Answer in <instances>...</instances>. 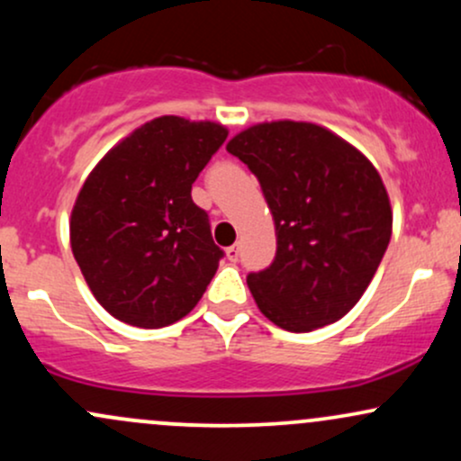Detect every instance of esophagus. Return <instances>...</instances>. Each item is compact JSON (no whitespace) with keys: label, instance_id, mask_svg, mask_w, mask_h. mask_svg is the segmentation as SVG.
Here are the masks:
<instances>
[{"label":"esophagus","instance_id":"34e87169","mask_svg":"<svg viewBox=\"0 0 461 461\" xmlns=\"http://www.w3.org/2000/svg\"><path fill=\"white\" fill-rule=\"evenodd\" d=\"M227 260L230 262H238V258H240V247L238 245H231V247H227Z\"/></svg>","mask_w":461,"mask_h":461}]
</instances>
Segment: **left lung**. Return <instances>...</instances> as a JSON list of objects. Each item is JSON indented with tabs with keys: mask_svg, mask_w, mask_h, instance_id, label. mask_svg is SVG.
Returning <instances> with one entry per match:
<instances>
[{
	"mask_svg": "<svg viewBox=\"0 0 461 461\" xmlns=\"http://www.w3.org/2000/svg\"><path fill=\"white\" fill-rule=\"evenodd\" d=\"M227 151L260 182L277 253L249 273L258 308L285 331L340 321L377 273L393 210L377 168L333 131L303 121L258 123Z\"/></svg>",
	"mask_w": 461,
	"mask_h": 461,
	"instance_id": "obj_1",
	"label": "left lung"
}]
</instances>
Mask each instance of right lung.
I'll list each match as a JSON object with an SVG mask.
<instances>
[{
	"label": "right lung",
	"instance_id": "obj_1",
	"mask_svg": "<svg viewBox=\"0 0 461 461\" xmlns=\"http://www.w3.org/2000/svg\"><path fill=\"white\" fill-rule=\"evenodd\" d=\"M225 139L212 121L158 116L86 177L71 212V249L114 319L158 330L203 297L223 251L190 190Z\"/></svg>",
	"mask_w": 461,
	"mask_h": 461
}]
</instances>
